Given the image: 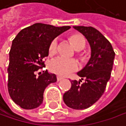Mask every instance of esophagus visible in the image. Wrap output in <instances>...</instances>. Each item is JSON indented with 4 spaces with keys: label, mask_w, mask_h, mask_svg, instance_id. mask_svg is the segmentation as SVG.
<instances>
[{
    "label": "esophagus",
    "mask_w": 126,
    "mask_h": 126,
    "mask_svg": "<svg viewBox=\"0 0 126 126\" xmlns=\"http://www.w3.org/2000/svg\"><path fill=\"white\" fill-rule=\"evenodd\" d=\"M63 77L57 76V81H60V80H63Z\"/></svg>",
    "instance_id": "1"
}]
</instances>
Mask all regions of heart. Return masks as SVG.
I'll use <instances>...</instances> for the list:
<instances>
[{"mask_svg":"<svg viewBox=\"0 0 126 126\" xmlns=\"http://www.w3.org/2000/svg\"><path fill=\"white\" fill-rule=\"evenodd\" d=\"M71 40L72 41L75 48L77 50H81L85 46V40L83 37L80 34H75L71 36ZM58 49V39L54 38L49 44L48 53L54 54ZM49 69L59 75L66 76L71 73L77 71L79 68L78 62L75 59L66 57L64 56H58L52 59L48 65Z\"/></svg>","mask_w":126,"mask_h":126,"instance_id":"heart-1","label":"heart"}]
</instances>
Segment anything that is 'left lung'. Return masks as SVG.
Masks as SVG:
<instances>
[{
	"label": "left lung",
	"mask_w": 126,
	"mask_h": 126,
	"mask_svg": "<svg viewBox=\"0 0 126 126\" xmlns=\"http://www.w3.org/2000/svg\"><path fill=\"white\" fill-rule=\"evenodd\" d=\"M83 34L89 43L91 57L78 75L84 79L72 80L71 89L64 93L63 101L67 106L80 110L92 106L103 95L110 79L115 53L110 42L92 26H73Z\"/></svg>",
	"instance_id": "left-lung-1"
}]
</instances>
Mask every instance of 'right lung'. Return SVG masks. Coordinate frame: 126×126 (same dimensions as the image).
Here are the masks:
<instances>
[{
    "mask_svg": "<svg viewBox=\"0 0 126 126\" xmlns=\"http://www.w3.org/2000/svg\"><path fill=\"white\" fill-rule=\"evenodd\" d=\"M69 26L56 27L34 23L22 29L12 40L8 66V91L12 100L22 109H33L43 100L45 89L57 81L54 74L47 70L36 72L45 66L44 57L57 36L69 29Z\"/></svg>",
    "mask_w": 126,
    "mask_h": 126,
    "instance_id": "add662e5",
    "label": "right lung"
}]
</instances>
